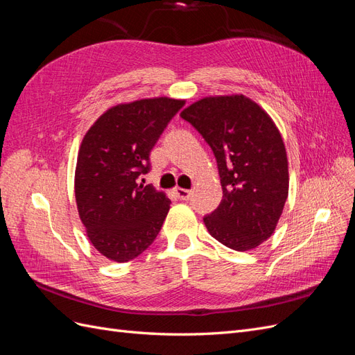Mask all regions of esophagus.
Instances as JSON below:
<instances>
[{
  "instance_id": "esophagus-1",
  "label": "esophagus",
  "mask_w": 355,
  "mask_h": 355,
  "mask_svg": "<svg viewBox=\"0 0 355 355\" xmlns=\"http://www.w3.org/2000/svg\"><path fill=\"white\" fill-rule=\"evenodd\" d=\"M175 191H176V196H178L180 200H184V201L189 200V198H191V196H192V191H189V189H184V188H176Z\"/></svg>"
}]
</instances>
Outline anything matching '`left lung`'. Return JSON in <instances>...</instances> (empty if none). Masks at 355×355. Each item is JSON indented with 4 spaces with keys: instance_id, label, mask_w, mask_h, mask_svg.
<instances>
[{
    "instance_id": "8db88e82",
    "label": "left lung",
    "mask_w": 355,
    "mask_h": 355,
    "mask_svg": "<svg viewBox=\"0 0 355 355\" xmlns=\"http://www.w3.org/2000/svg\"><path fill=\"white\" fill-rule=\"evenodd\" d=\"M180 116L216 158L223 197L204 216L211 237L230 249H254L271 237L288 194L283 139L274 121L245 96L206 98Z\"/></svg>"
}]
</instances>
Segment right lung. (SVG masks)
Listing matches in <instances>:
<instances>
[{
  "mask_svg": "<svg viewBox=\"0 0 355 355\" xmlns=\"http://www.w3.org/2000/svg\"><path fill=\"white\" fill-rule=\"evenodd\" d=\"M185 105L168 98L116 105L85 133L75 170V198L92 244L115 262H127L154 243L170 200L139 184L151 170L149 154Z\"/></svg>",
  "mask_w": 355,
  "mask_h": 355,
  "instance_id": "add662e5",
  "label": "right lung"
}]
</instances>
